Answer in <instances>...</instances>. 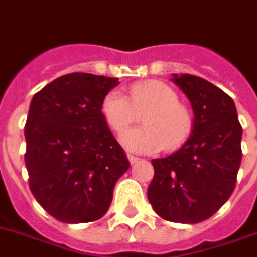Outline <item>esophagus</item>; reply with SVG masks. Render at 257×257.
Segmentation results:
<instances>
[{
	"label": "esophagus",
	"mask_w": 257,
	"mask_h": 257,
	"mask_svg": "<svg viewBox=\"0 0 257 257\" xmlns=\"http://www.w3.org/2000/svg\"><path fill=\"white\" fill-rule=\"evenodd\" d=\"M128 161L131 165H134V163H136L139 161L138 157H135V155H131V154H128Z\"/></svg>",
	"instance_id": "esophagus-1"
}]
</instances>
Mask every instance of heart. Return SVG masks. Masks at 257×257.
<instances>
[{"mask_svg":"<svg viewBox=\"0 0 257 257\" xmlns=\"http://www.w3.org/2000/svg\"><path fill=\"white\" fill-rule=\"evenodd\" d=\"M100 110L106 123L115 132H122L143 115L144 126L129 129L119 136L123 147L134 153H157L163 147L173 150L191 134V111L163 81H140L131 87L129 98L118 91H110Z\"/></svg>","mask_w":257,"mask_h":257,"instance_id":"obj_1","label":"heart"}]
</instances>
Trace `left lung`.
<instances>
[{
    "instance_id": "1",
    "label": "left lung",
    "mask_w": 257,
    "mask_h": 257,
    "mask_svg": "<svg viewBox=\"0 0 257 257\" xmlns=\"http://www.w3.org/2000/svg\"><path fill=\"white\" fill-rule=\"evenodd\" d=\"M193 110V128L178 151L153 159L148 201L177 223L208 219L229 200L240 169L242 128L229 95L193 75H173Z\"/></svg>"
}]
</instances>
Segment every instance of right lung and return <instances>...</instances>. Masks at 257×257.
<instances>
[{"instance_id": "right-lung-1", "label": "right lung", "mask_w": 257, "mask_h": 257, "mask_svg": "<svg viewBox=\"0 0 257 257\" xmlns=\"http://www.w3.org/2000/svg\"><path fill=\"white\" fill-rule=\"evenodd\" d=\"M115 85V77L76 72L49 83L30 104L24 128L30 189L64 223L102 218L115 182L129 169L100 110Z\"/></svg>"}]
</instances>
